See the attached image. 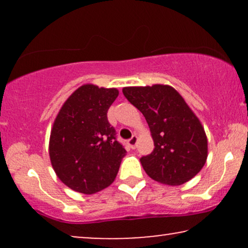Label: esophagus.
Returning a JSON list of instances; mask_svg holds the SVG:
<instances>
[{
    "label": "esophagus",
    "instance_id": "1",
    "mask_svg": "<svg viewBox=\"0 0 248 248\" xmlns=\"http://www.w3.org/2000/svg\"><path fill=\"white\" fill-rule=\"evenodd\" d=\"M137 142H138V137L137 135H133V137L128 140V145H130L132 149H135V147H137Z\"/></svg>",
    "mask_w": 248,
    "mask_h": 248
}]
</instances>
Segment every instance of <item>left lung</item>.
<instances>
[{
	"instance_id": "1",
	"label": "left lung",
	"mask_w": 248,
	"mask_h": 248,
	"mask_svg": "<svg viewBox=\"0 0 248 248\" xmlns=\"http://www.w3.org/2000/svg\"><path fill=\"white\" fill-rule=\"evenodd\" d=\"M123 93L143 114L155 149L140 159L149 177L166 185H182L201 170L208 140L201 122L170 86L126 87Z\"/></svg>"
}]
</instances>
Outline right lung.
I'll list each match as a JSON object with an SVG mask.
<instances>
[{"mask_svg":"<svg viewBox=\"0 0 248 248\" xmlns=\"http://www.w3.org/2000/svg\"><path fill=\"white\" fill-rule=\"evenodd\" d=\"M118 96L115 88L84 84L61 108L49 139V158L57 177L73 191L93 194L114 182L126 154L107 120Z\"/></svg>","mask_w":248,"mask_h":248,"instance_id":"obj_1","label":"right lung"}]
</instances>
